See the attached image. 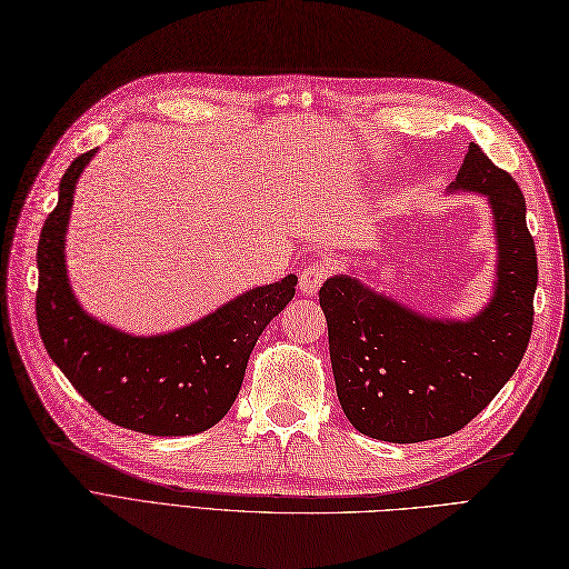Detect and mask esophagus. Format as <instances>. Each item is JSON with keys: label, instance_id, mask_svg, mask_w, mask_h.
<instances>
[{"label": "esophagus", "instance_id": "34e87169", "mask_svg": "<svg viewBox=\"0 0 569 569\" xmlns=\"http://www.w3.org/2000/svg\"><path fill=\"white\" fill-rule=\"evenodd\" d=\"M328 266L326 263H318V260H313V263L303 266L301 272H299V289L301 295L306 297H316L318 289L322 287V282H326L328 278Z\"/></svg>", "mask_w": 569, "mask_h": 569}]
</instances>
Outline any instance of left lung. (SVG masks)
Instances as JSON below:
<instances>
[{
  "label": "left lung",
  "instance_id": "1",
  "mask_svg": "<svg viewBox=\"0 0 569 569\" xmlns=\"http://www.w3.org/2000/svg\"><path fill=\"white\" fill-rule=\"evenodd\" d=\"M483 196L496 229L493 295L471 318H433L363 284L320 287L337 397L359 433L421 442L457 433L488 407L525 357L539 280L517 181L469 143L450 193Z\"/></svg>",
  "mask_w": 569,
  "mask_h": 569
}]
</instances>
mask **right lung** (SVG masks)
Masks as SVG:
<instances>
[{"mask_svg":"<svg viewBox=\"0 0 569 569\" xmlns=\"http://www.w3.org/2000/svg\"><path fill=\"white\" fill-rule=\"evenodd\" d=\"M90 150L59 181L38 241V330L50 359L107 421L146 436L203 433L232 409L260 332L295 299L297 274L241 291L218 311L160 335H129L90 316L67 272L73 191Z\"/></svg>","mask_w":569,"mask_h":569,"instance_id":"1","label":"right lung"}]
</instances>
